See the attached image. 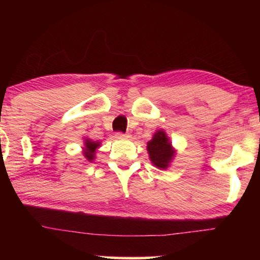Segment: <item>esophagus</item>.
Here are the masks:
<instances>
[{
  "label": "esophagus",
  "instance_id": "esophagus-1",
  "mask_svg": "<svg viewBox=\"0 0 260 260\" xmlns=\"http://www.w3.org/2000/svg\"><path fill=\"white\" fill-rule=\"evenodd\" d=\"M116 137H117V138H129V134H127V133H122V132H118V133H116Z\"/></svg>",
  "mask_w": 260,
  "mask_h": 260
}]
</instances>
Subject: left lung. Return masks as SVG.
<instances>
[{
    "instance_id": "8db88e82",
    "label": "left lung",
    "mask_w": 260,
    "mask_h": 260,
    "mask_svg": "<svg viewBox=\"0 0 260 260\" xmlns=\"http://www.w3.org/2000/svg\"><path fill=\"white\" fill-rule=\"evenodd\" d=\"M147 149L150 161L157 169H168L176 154L169 137L164 131H157L154 134L153 139L148 142Z\"/></svg>"
}]
</instances>
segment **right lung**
Instances as JSON below:
<instances>
[{"label": "right lung", "mask_w": 260, "mask_h": 260, "mask_svg": "<svg viewBox=\"0 0 260 260\" xmlns=\"http://www.w3.org/2000/svg\"><path fill=\"white\" fill-rule=\"evenodd\" d=\"M100 147L99 142H92L90 139H85L84 142V154L85 159L88 161H92L95 159V153H96V149Z\"/></svg>", "instance_id": "obj_1"}]
</instances>
